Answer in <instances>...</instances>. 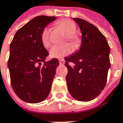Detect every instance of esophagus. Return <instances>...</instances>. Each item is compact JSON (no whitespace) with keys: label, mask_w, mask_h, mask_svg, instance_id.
I'll return each mask as SVG.
<instances>
[{"label":"esophagus","mask_w":123,"mask_h":123,"mask_svg":"<svg viewBox=\"0 0 123 123\" xmlns=\"http://www.w3.org/2000/svg\"><path fill=\"white\" fill-rule=\"evenodd\" d=\"M59 64H60L61 65H64V59H60V60L59 61Z\"/></svg>","instance_id":"obj_1"}]
</instances>
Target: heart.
Segmentation results:
<instances>
[{"mask_svg":"<svg viewBox=\"0 0 123 123\" xmlns=\"http://www.w3.org/2000/svg\"><path fill=\"white\" fill-rule=\"evenodd\" d=\"M57 24L67 35V40L74 48H77L81 43V39L76 34L77 31L76 23L71 20L65 19L58 22ZM41 41L45 48H49L51 46V42L49 39V30L47 27L44 28L42 32ZM71 52V48L70 47V46L65 44L62 46L52 47L49 51V54L53 58L60 59L64 57Z\"/></svg>","mask_w":123,"mask_h":123,"instance_id":"heart-1","label":"heart"}]
</instances>
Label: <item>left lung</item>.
I'll return each instance as SVG.
<instances>
[{
    "instance_id": "8db88e82",
    "label": "left lung",
    "mask_w": 123,
    "mask_h": 123,
    "mask_svg": "<svg viewBox=\"0 0 123 123\" xmlns=\"http://www.w3.org/2000/svg\"><path fill=\"white\" fill-rule=\"evenodd\" d=\"M74 20L80 27L82 42L78 52L65 57L68 69L67 84L74 98L90 101L100 94L106 84L111 67V49L105 36L96 26L81 18Z\"/></svg>"
}]
</instances>
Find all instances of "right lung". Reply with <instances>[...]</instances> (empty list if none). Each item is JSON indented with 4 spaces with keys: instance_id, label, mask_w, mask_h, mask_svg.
<instances>
[{
    "instance_id": "1",
    "label": "right lung",
    "mask_w": 123,
    "mask_h": 123,
    "mask_svg": "<svg viewBox=\"0 0 123 123\" xmlns=\"http://www.w3.org/2000/svg\"><path fill=\"white\" fill-rule=\"evenodd\" d=\"M56 19L54 16L34 18L15 33L10 45L8 67L15 94L27 103H37L49 94L57 59L45 62L49 55L41 41L43 30Z\"/></svg>"
}]
</instances>
